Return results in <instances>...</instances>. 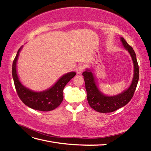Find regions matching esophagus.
I'll return each instance as SVG.
<instances>
[{"label":"esophagus","instance_id":"1","mask_svg":"<svg viewBox=\"0 0 151 151\" xmlns=\"http://www.w3.org/2000/svg\"><path fill=\"white\" fill-rule=\"evenodd\" d=\"M84 70V66L83 65H80L79 66H78L76 68V72L78 75H81V74L83 73V71Z\"/></svg>","mask_w":151,"mask_h":151}]
</instances>
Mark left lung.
<instances>
[{
    "label": "left lung",
    "instance_id": "obj_1",
    "mask_svg": "<svg viewBox=\"0 0 151 151\" xmlns=\"http://www.w3.org/2000/svg\"><path fill=\"white\" fill-rule=\"evenodd\" d=\"M120 39L124 49L128 51L131 56L133 63V76L129 87L116 95H106L99 88L93 68H86L85 71L83 73L89 105L96 111L102 113L113 112L126 105L131 100L139 81V68L136 54L133 48L128 44L124 38L120 37Z\"/></svg>",
    "mask_w": 151,
    "mask_h": 151
}]
</instances>
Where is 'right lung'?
<instances>
[{
    "label": "right lung",
    "mask_w": 151,
    "mask_h": 151,
    "mask_svg": "<svg viewBox=\"0 0 151 151\" xmlns=\"http://www.w3.org/2000/svg\"><path fill=\"white\" fill-rule=\"evenodd\" d=\"M20 47L12 63V78L18 95L23 103L30 108L41 111H50L60 105L63 100V89L71 78L76 75L72 71L63 75L50 88L42 91H35L27 88L20 82L17 73V61L20 51Z\"/></svg>",
    "instance_id": "1"
}]
</instances>
